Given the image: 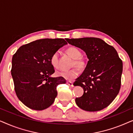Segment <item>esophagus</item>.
<instances>
[{
	"label": "esophagus",
	"mask_w": 133,
	"mask_h": 133,
	"mask_svg": "<svg viewBox=\"0 0 133 133\" xmlns=\"http://www.w3.org/2000/svg\"><path fill=\"white\" fill-rule=\"evenodd\" d=\"M66 83H67V85H69V86L71 87H74V85H73V83H72V82L68 81V82H66Z\"/></svg>",
	"instance_id": "1"
}]
</instances>
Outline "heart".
Wrapping results in <instances>:
<instances>
[{"label":"heart","instance_id":"b5f03b06","mask_svg":"<svg viewBox=\"0 0 133 133\" xmlns=\"http://www.w3.org/2000/svg\"><path fill=\"white\" fill-rule=\"evenodd\" d=\"M66 52L70 57L74 59L73 66H77L80 68H83L86 65V61L82 57H81V52L79 49L74 46H71L66 50ZM50 62L52 66L55 68H58L59 63V52L56 51L51 57ZM58 76L63 77L69 81H72L79 76V71L77 68H74L70 70L61 71L57 72Z\"/></svg>","mask_w":133,"mask_h":133}]
</instances>
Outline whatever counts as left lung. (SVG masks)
I'll list each match as a JSON object with an SVG mask.
<instances>
[{
    "mask_svg": "<svg viewBox=\"0 0 133 133\" xmlns=\"http://www.w3.org/2000/svg\"><path fill=\"white\" fill-rule=\"evenodd\" d=\"M70 44L86 52L89 61L83 73L74 82L83 88V94L76 98L79 108L97 111L106 108L119 94L122 61L113 46L99 38L66 39Z\"/></svg>",
    "mask_w": 133,
    "mask_h": 133,
    "instance_id": "1",
    "label": "left lung"
}]
</instances>
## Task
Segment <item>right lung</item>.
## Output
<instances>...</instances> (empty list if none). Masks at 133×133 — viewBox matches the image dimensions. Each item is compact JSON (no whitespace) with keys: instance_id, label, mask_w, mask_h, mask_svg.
Instances as JSON below:
<instances>
[{"instance_id":"1","label":"right lung","mask_w":133,"mask_h":133,"mask_svg":"<svg viewBox=\"0 0 133 133\" xmlns=\"http://www.w3.org/2000/svg\"><path fill=\"white\" fill-rule=\"evenodd\" d=\"M67 42L63 39H43L23 45L12 56L11 75L18 99L28 108L43 110L57 95V87L65 84L63 77H51L55 72L51 56Z\"/></svg>"}]
</instances>
